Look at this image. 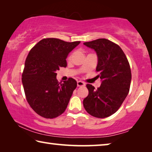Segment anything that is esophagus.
<instances>
[{
    "label": "esophagus",
    "instance_id": "34e87169",
    "mask_svg": "<svg viewBox=\"0 0 152 152\" xmlns=\"http://www.w3.org/2000/svg\"><path fill=\"white\" fill-rule=\"evenodd\" d=\"M77 85H78V86H84L86 85V84L84 82L80 80L77 82Z\"/></svg>",
    "mask_w": 152,
    "mask_h": 152
}]
</instances>
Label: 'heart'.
I'll return each instance as SVG.
<instances>
[{
  "label": "heart",
  "mask_w": 152,
  "mask_h": 152,
  "mask_svg": "<svg viewBox=\"0 0 152 152\" xmlns=\"http://www.w3.org/2000/svg\"><path fill=\"white\" fill-rule=\"evenodd\" d=\"M70 57H69V59H70Z\"/></svg>",
  "instance_id": "1"
}]
</instances>
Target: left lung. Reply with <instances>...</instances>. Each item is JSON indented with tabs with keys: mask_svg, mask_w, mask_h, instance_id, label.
Wrapping results in <instances>:
<instances>
[{
	"mask_svg": "<svg viewBox=\"0 0 152 152\" xmlns=\"http://www.w3.org/2000/svg\"><path fill=\"white\" fill-rule=\"evenodd\" d=\"M96 51L99 88L87 84L88 95L83 101L87 113L94 117L105 118L117 111L127 97L130 88L132 72L129 64L122 49L107 39L84 43Z\"/></svg>",
	"mask_w": 152,
	"mask_h": 152,
	"instance_id": "left-lung-1",
	"label": "left lung"
}]
</instances>
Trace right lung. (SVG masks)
Listing matches in <instances>:
<instances>
[{"instance_id":"right-lung-1","label":"right lung","mask_w":152,"mask_h":152,"mask_svg":"<svg viewBox=\"0 0 152 152\" xmlns=\"http://www.w3.org/2000/svg\"><path fill=\"white\" fill-rule=\"evenodd\" d=\"M80 43L46 38L30 50L25 60L22 82L28 103L40 116L53 119L65 111L77 82L70 78L59 83L56 71L60 67L66 68L68 55Z\"/></svg>"}]
</instances>
